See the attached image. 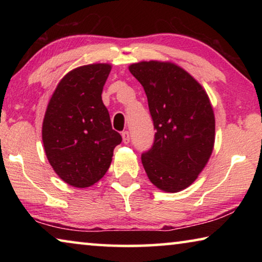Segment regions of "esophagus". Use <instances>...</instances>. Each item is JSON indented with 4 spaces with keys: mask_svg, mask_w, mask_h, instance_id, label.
Returning a JSON list of instances; mask_svg holds the SVG:
<instances>
[{
    "mask_svg": "<svg viewBox=\"0 0 262 262\" xmlns=\"http://www.w3.org/2000/svg\"><path fill=\"white\" fill-rule=\"evenodd\" d=\"M121 136H122L123 143H125V144L129 143V141H130V134H129V132H127V130H126V132H122Z\"/></svg>",
    "mask_w": 262,
    "mask_h": 262,
    "instance_id": "1",
    "label": "esophagus"
}]
</instances>
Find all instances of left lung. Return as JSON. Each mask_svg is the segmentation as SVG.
I'll return each instance as SVG.
<instances>
[{"label":"left lung","instance_id":"8db88e82","mask_svg":"<svg viewBox=\"0 0 262 262\" xmlns=\"http://www.w3.org/2000/svg\"><path fill=\"white\" fill-rule=\"evenodd\" d=\"M148 98L155 133L152 148L142 155L149 180L167 193L196 180L211 156L215 115L203 86L170 61H141L129 67Z\"/></svg>","mask_w":262,"mask_h":262}]
</instances>
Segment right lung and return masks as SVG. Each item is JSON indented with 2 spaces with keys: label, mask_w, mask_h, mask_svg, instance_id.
<instances>
[{
  "label": "right lung",
  "mask_w": 262,
  "mask_h": 262,
  "mask_svg": "<svg viewBox=\"0 0 262 262\" xmlns=\"http://www.w3.org/2000/svg\"><path fill=\"white\" fill-rule=\"evenodd\" d=\"M111 69L110 63H92L70 70L48 101L43 149L55 173L73 187H90L103 178L121 143L101 99Z\"/></svg>",
  "instance_id": "obj_1"
}]
</instances>
